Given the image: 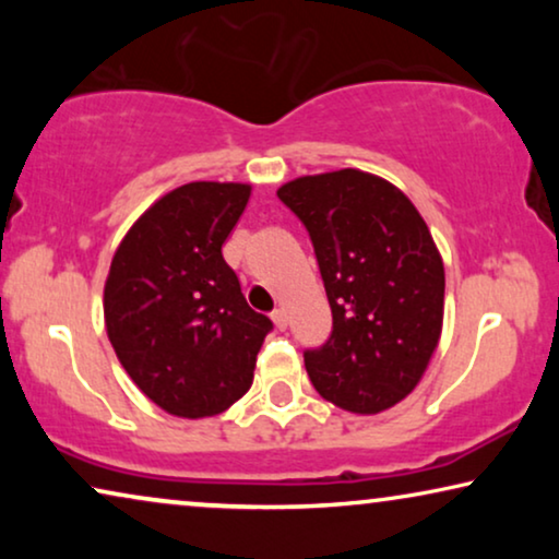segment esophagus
Returning a JSON list of instances; mask_svg holds the SVG:
<instances>
[{
  "instance_id": "1",
  "label": "esophagus",
  "mask_w": 559,
  "mask_h": 559,
  "mask_svg": "<svg viewBox=\"0 0 559 559\" xmlns=\"http://www.w3.org/2000/svg\"><path fill=\"white\" fill-rule=\"evenodd\" d=\"M272 323H274V328H277V331H285L287 328V312L285 310H274L272 312Z\"/></svg>"
}]
</instances>
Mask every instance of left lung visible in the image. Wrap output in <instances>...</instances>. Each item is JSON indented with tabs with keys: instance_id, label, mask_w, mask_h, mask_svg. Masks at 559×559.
I'll use <instances>...</instances> for the list:
<instances>
[{
	"instance_id": "left-lung-1",
	"label": "left lung",
	"mask_w": 559,
	"mask_h": 559,
	"mask_svg": "<svg viewBox=\"0 0 559 559\" xmlns=\"http://www.w3.org/2000/svg\"><path fill=\"white\" fill-rule=\"evenodd\" d=\"M280 201L310 231L333 312V333L305 354L325 402L379 415L423 381L445 316V266L425 218L373 173L302 175Z\"/></svg>"
}]
</instances>
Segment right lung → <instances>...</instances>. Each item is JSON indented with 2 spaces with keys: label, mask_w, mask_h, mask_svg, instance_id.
Returning <instances> with one entry per match:
<instances>
[{
  "label": "right lung",
  "mask_w": 559,
  "mask_h": 559,
  "mask_svg": "<svg viewBox=\"0 0 559 559\" xmlns=\"http://www.w3.org/2000/svg\"><path fill=\"white\" fill-rule=\"evenodd\" d=\"M249 198V182H188L157 198L114 251L106 335L136 389L173 417H213L241 400L272 331L221 254Z\"/></svg>",
  "instance_id": "obj_1"
}]
</instances>
